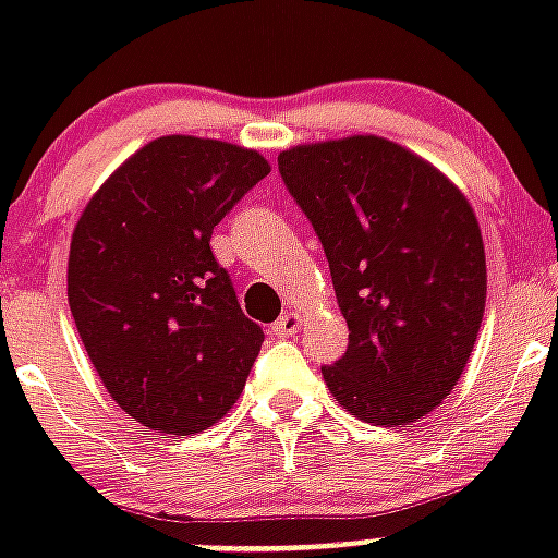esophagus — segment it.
Wrapping results in <instances>:
<instances>
[{
    "mask_svg": "<svg viewBox=\"0 0 558 558\" xmlns=\"http://www.w3.org/2000/svg\"><path fill=\"white\" fill-rule=\"evenodd\" d=\"M298 330H301V315L298 313H283L278 322L271 324V332L280 336V339H289V336H295Z\"/></svg>",
    "mask_w": 558,
    "mask_h": 558,
    "instance_id": "obj_1",
    "label": "esophagus"
}]
</instances>
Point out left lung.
<instances>
[{
    "label": "left lung",
    "mask_w": 558,
    "mask_h": 558,
    "mask_svg": "<svg viewBox=\"0 0 558 558\" xmlns=\"http://www.w3.org/2000/svg\"><path fill=\"white\" fill-rule=\"evenodd\" d=\"M280 177L313 222L350 330L322 367L339 405L402 428L440 405L475 348L486 254L475 210L423 156L379 135L298 144Z\"/></svg>",
    "instance_id": "1"
}]
</instances>
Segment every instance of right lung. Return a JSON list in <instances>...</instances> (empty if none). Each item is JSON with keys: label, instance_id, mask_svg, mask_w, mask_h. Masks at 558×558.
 <instances>
[{"label": "right lung", "instance_id": "obj_1", "mask_svg": "<svg viewBox=\"0 0 558 558\" xmlns=\"http://www.w3.org/2000/svg\"><path fill=\"white\" fill-rule=\"evenodd\" d=\"M269 161L240 144L161 135L83 208L69 306L104 388L135 423L199 434L243 393L263 330L236 304L210 234Z\"/></svg>", "mask_w": 558, "mask_h": 558}]
</instances>
